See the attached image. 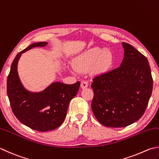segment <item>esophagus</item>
Returning <instances> with one entry per match:
<instances>
[{"mask_svg": "<svg viewBox=\"0 0 159 159\" xmlns=\"http://www.w3.org/2000/svg\"><path fill=\"white\" fill-rule=\"evenodd\" d=\"M88 85H89V84H88L87 81L84 80V81H82V82H81V88H82V89H84L86 88H87Z\"/></svg>", "mask_w": 159, "mask_h": 159, "instance_id": "esophagus-1", "label": "esophagus"}]
</instances>
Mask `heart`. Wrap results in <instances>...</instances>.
Masks as SVG:
<instances>
[{"label": "heart", "instance_id": "heart-1", "mask_svg": "<svg viewBox=\"0 0 159 159\" xmlns=\"http://www.w3.org/2000/svg\"><path fill=\"white\" fill-rule=\"evenodd\" d=\"M113 63V55L108 50L104 51L100 48H93L82 54L76 59L75 68L77 71H86L93 66L95 63L96 69L104 72L110 68Z\"/></svg>", "mask_w": 159, "mask_h": 159}]
</instances>
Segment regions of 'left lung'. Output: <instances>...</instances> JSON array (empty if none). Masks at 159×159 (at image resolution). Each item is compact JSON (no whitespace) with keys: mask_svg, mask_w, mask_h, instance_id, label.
Instances as JSON below:
<instances>
[{"mask_svg":"<svg viewBox=\"0 0 159 159\" xmlns=\"http://www.w3.org/2000/svg\"><path fill=\"white\" fill-rule=\"evenodd\" d=\"M120 66L93 79L92 111L108 127H124L141 118L153 88L151 68L146 57L123 42Z\"/></svg>","mask_w":159,"mask_h":159,"instance_id":"left-lung-1","label":"left lung"}]
</instances>
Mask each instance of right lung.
I'll use <instances>...</instances> for the list:
<instances>
[{"mask_svg": "<svg viewBox=\"0 0 159 159\" xmlns=\"http://www.w3.org/2000/svg\"><path fill=\"white\" fill-rule=\"evenodd\" d=\"M47 44L34 43L18 53L7 80V96L14 114L21 123L38 131H51L60 126L66 116L70 101L77 95L80 86V82L73 84L57 82L41 92H31L24 87L17 70L20 56L32 48Z\"/></svg>", "mask_w": 159, "mask_h": 159, "instance_id": "obj_1", "label": "right lung"}]
</instances>
